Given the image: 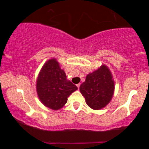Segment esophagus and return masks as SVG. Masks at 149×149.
<instances>
[{
  "label": "esophagus",
  "instance_id": "esophagus-1",
  "mask_svg": "<svg viewBox=\"0 0 149 149\" xmlns=\"http://www.w3.org/2000/svg\"><path fill=\"white\" fill-rule=\"evenodd\" d=\"M79 86H80V84H77V87L78 88V89H79Z\"/></svg>",
  "mask_w": 149,
  "mask_h": 149
}]
</instances>
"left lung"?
<instances>
[{
  "label": "left lung",
  "mask_w": 149,
  "mask_h": 149,
  "mask_svg": "<svg viewBox=\"0 0 149 149\" xmlns=\"http://www.w3.org/2000/svg\"><path fill=\"white\" fill-rule=\"evenodd\" d=\"M79 90L86 104L94 110H100L110 102L114 94V81L107 66L100 68L87 75Z\"/></svg>",
  "instance_id": "obj_1"
}]
</instances>
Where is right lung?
Segmentation results:
<instances>
[{
	"mask_svg": "<svg viewBox=\"0 0 149 149\" xmlns=\"http://www.w3.org/2000/svg\"><path fill=\"white\" fill-rule=\"evenodd\" d=\"M37 92L40 101L50 109L57 110L68 102V97L77 87L67 79L56 59L48 60L42 67L37 80Z\"/></svg>",
	"mask_w": 149,
	"mask_h": 149,
	"instance_id": "add662e5",
	"label": "right lung"
}]
</instances>
